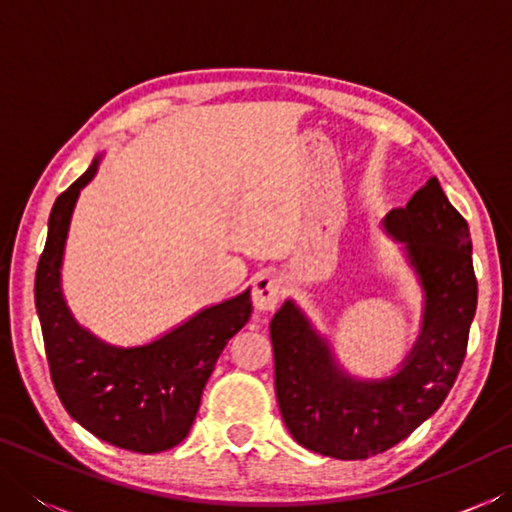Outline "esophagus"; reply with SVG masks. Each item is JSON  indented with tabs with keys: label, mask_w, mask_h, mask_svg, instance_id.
I'll use <instances>...</instances> for the list:
<instances>
[{
	"label": "esophagus",
	"mask_w": 512,
	"mask_h": 512,
	"mask_svg": "<svg viewBox=\"0 0 512 512\" xmlns=\"http://www.w3.org/2000/svg\"><path fill=\"white\" fill-rule=\"evenodd\" d=\"M282 300V284L275 273H262L253 282V305L259 311H273Z\"/></svg>",
	"instance_id": "34e87169"
}]
</instances>
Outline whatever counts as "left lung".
<instances>
[{"label":"left lung","instance_id":"1","mask_svg":"<svg viewBox=\"0 0 512 512\" xmlns=\"http://www.w3.org/2000/svg\"><path fill=\"white\" fill-rule=\"evenodd\" d=\"M384 228L404 244L424 291L420 336L393 377H350L293 300L271 320L282 420L296 443L341 461L386 452L440 409L463 366L476 311L470 228L438 178L388 212Z\"/></svg>","mask_w":512,"mask_h":512}]
</instances>
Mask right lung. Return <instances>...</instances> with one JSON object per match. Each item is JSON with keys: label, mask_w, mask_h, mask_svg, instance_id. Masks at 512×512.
Returning a JSON list of instances; mask_svg holds the SVG:
<instances>
[{"label": "right lung", "mask_w": 512, "mask_h": 512, "mask_svg": "<svg viewBox=\"0 0 512 512\" xmlns=\"http://www.w3.org/2000/svg\"><path fill=\"white\" fill-rule=\"evenodd\" d=\"M99 158L56 198L36 271V309L54 388L65 411L99 440L137 454L176 447L192 429L203 388L225 343L248 323L250 291L198 311L158 341L115 348L69 314L60 289L76 198Z\"/></svg>", "instance_id": "1"}]
</instances>
